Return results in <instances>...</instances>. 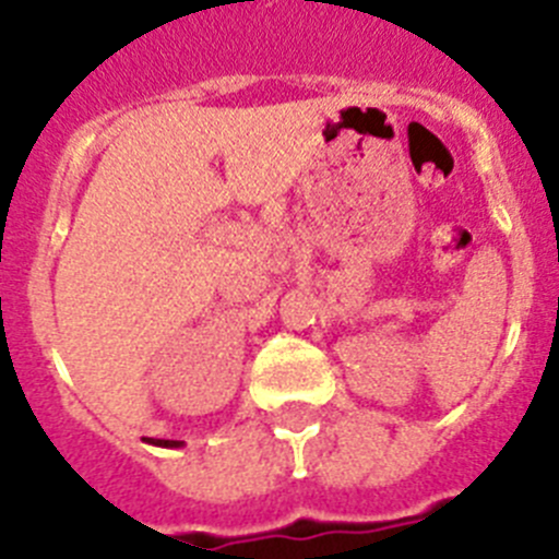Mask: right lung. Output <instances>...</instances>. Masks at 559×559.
I'll use <instances>...</instances> for the list:
<instances>
[{
  "label": "right lung",
  "mask_w": 559,
  "mask_h": 559,
  "mask_svg": "<svg viewBox=\"0 0 559 559\" xmlns=\"http://www.w3.org/2000/svg\"><path fill=\"white\" fill-rule=\"evenodd\" d=\"M144 442L160 445V449H180V445H183V440H155V437H144Z\"/></svg>",
  "instance_id": "add662e5"
}]
</instances>
